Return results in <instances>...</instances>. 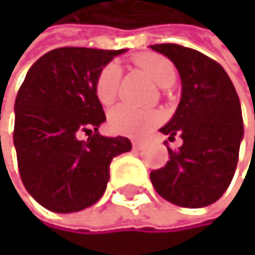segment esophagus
Segmentation results:
<instances>
[{"instance_id":"obj_1","label":"esophagus","mask_w":255,"mask_h":255,"mask_svg":"<svg viewBox=\"0 0 255 255\" xmlns=\"http://www.w3.org/2000/svg\"><path fill=\"white\" fill-rule=\"evenodd\" d=\"M142 148H143V143H142V142H137V140H134V142H133V150L140 151Z\"/></svg>"}]
</instances>
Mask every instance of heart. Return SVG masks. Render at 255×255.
I'll use <instances>...</instances> for the list:
<instances>
[{"label":"heart","instance_id":"1","mask_svg":"<svg viewBox=\"0 0 255 255\" xmlns=\"http://www.w3.org/2000/svg\"><path fill=\"white\" fill-rule=\"evenodd\" d=\"M136 64L148 75L160 89H168L176 81L174 64L162 55L145 53L136 56ZM122 76V68L119 62L112 61L105 64L95 81V93L101 104L109 105L115 101L119 90V82ZM160 122V115L153 110L134 109L131 105L119 104L109 112V127L110 130L124 134L139 137L145 134L153 127Z\"/></svg>","mask_w":255,"mask_h":255}]
</instances>
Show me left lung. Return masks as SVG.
<instances>
[{"label": "left lung", "instance_id": "1", "mask_svg": "<svg viewBox=\"0 0 255 255\" xmlns=\"http://www.w3.org/2000/svg\"><path fill=\"white\" fill-rule=\"evenodd\" d=\"M173 61L182 81V98L160 131L180 136L179 150L150 173L157 194L179 207L202 208L222 197L233 180L243 137L240 101L234 85L214 59L179 44H154Z\"/></svg>", "mask_w": 255, "mask_h": 255}]
</instances>
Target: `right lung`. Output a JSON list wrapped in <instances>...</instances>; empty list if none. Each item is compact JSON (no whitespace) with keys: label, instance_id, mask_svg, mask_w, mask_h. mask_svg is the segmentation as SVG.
<instances>
[{"label":"right lung","instance_id":"add662e5","mask_svg":"<svg viewBox=\"0 0 255 255\" xmlns=\"http://www.w3.org/2000/svg\"><path fill=\"white\" fill-rule=\"evenodd\" d=\"M124 50L61 47L27 72L15 101L13 143L25 190L44 208L75 213L96 203L110 179V162L131 142L101 136L105 121L95 93L101 68ZM85 132L87 141L79 134Z\"/></svg>","mask_w":255,"mask_h":255}]
</instances>
